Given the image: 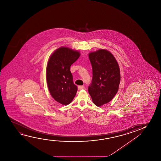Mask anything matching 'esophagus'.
Wrapping results in <instances>:
<instances>
[{"instance_id":"1","label":"esophagus","mask_w":161,"mask_h":161,"mask_svg":"<svg viewBox=\"0 0 161 161\" xmlns=\"http://www.w3.org/2000/svg\"><path fill=\"white\" fill-rule=\"evenodd\" d=\"M85 88V86H79L78 87V90H82V89H84Z\"/></svg>"}]
</instances>
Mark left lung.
Instances as JSON below:
<instances>
[{"mask_svg": "<svg viewBox=\"0 0 161 161\" xmlns=\"http://www.w3.org/2000/svg\"><path fill=\"white\" fill-rule=\"evenodd\" d=\"M92 67V80L88 86L89 94L96 106L107 103L117 94L120 81L118 62L110 52L100 49L89 53Z\"/></svg>", "mask_w": 161, "mask_h": 161, "instance_id": "obj_1", "label": "left lung"}]
</instances>
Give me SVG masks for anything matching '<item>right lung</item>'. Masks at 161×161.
Wrapping results in <instances>:
<instances>
[{
    "label": "right lung",
    "instance_id": "obj_1",
    "mask_svg": "<svg viewBox=\"0 0 161 161\" xmlns=\"http://www.w3.org/2000/svg\"><path fill=\"white\" fill-rule=\"evenodd\" d=\"M79 52L62 47L55 50L47 66V82L49 92L56 101L68 105L76 94L70 66L79 58Z\"/></svg>",
    "mask_w": 161,
    "mask_h": 161
}]
</instances>
